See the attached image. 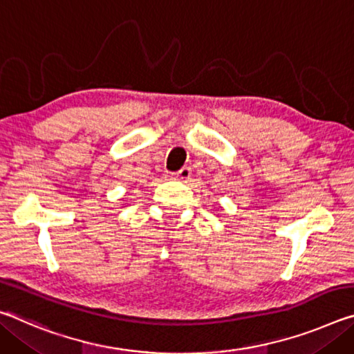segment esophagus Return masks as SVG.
<instances>
[{
    "label": "esophagus",
    "instance_id": "34e87169",
    "mask_svg": "<svg viewBox=\"0 0 354 354\" xmlns=\"http://www.w3.org/2000/svg\"><path fill=\"white\" fill-rule=\"evenodd\" d=\"M190 175H192V170H190V167H183L181 170L175 173V178L179 179V181H187Z\"/></svg>",
    "mask_w": 354,
    "mask_h": 354
}]
</instances>
